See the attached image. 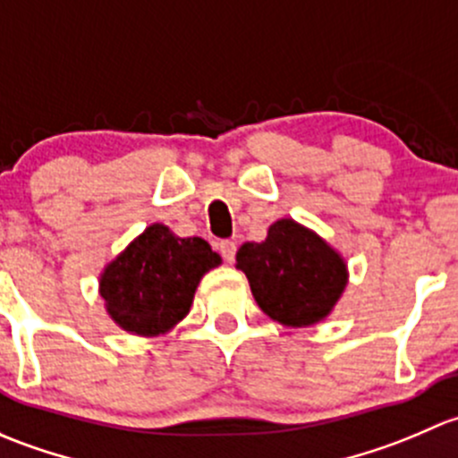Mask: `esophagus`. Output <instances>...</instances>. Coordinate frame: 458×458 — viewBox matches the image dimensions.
Instances as JSON below:
<instances>
[{
    "label": "esophagus",
    "instance_id": "34e87169",
    "mask_svg": "<svg viewBox=\"0 0 458 458\" xmlns=\"http://www.w3.org/2000/svg\"><path fill=\"white\" fill-rule=\"evenodd\" d=\"M218 251L223 253L225 262H233L235 260V251H238V247H235L233 240H223V242H218Z\"/></svg>",
    "mask_w": 458,
    "mask_h": 458
}]
</instances>
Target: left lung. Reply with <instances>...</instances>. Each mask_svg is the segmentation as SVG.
<instances>
[{"label": "left lung", "mask_w": 458, "mask_h": 458, "mask_svg": "<svg viewBox=\"0 0 458 458\" xmlns=\"http://www.w3.org/2000/svg\"><path fill=\"white\" fill-rule=\"evenodd\" d=\"M235 268L247 276L264 315L293 328L327 319L348 284L346 260L293 218L273 223L262 242H244Z\"/></svg>", "instance_id": "1"}]
</instances>
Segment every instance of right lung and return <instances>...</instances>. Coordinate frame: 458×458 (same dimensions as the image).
<instances>
[{
    "label": "right lung",
    "instance_id": "add662e5",
    "mask_svg": "<svg viewBox=\"0 0 458 458\" xmlns=\"http://www.w3.org/2000/svg\"><path fill=\"white\" fill-rule=\"evenodd\" d=\"M220 262L207 240L178 238L165 225H149L103 268L98 293L116 327L154 337L190 313L202 276Z\"/></svg>",
    "mask_w": 458,
    "mask_h": 458
}]
</instances>
